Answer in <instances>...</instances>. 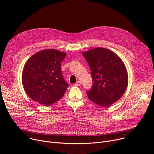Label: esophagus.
<instances>
[{"label": "esophagus", "instance_id": "obj_1", "mask_svg": "<svg viewBox=\"0 0 154 154\" xmlns=\"http://www.w3.org/2000/svg\"><path fill=\"white\" fill-rule=\"evenodd\" d=\"M74 85H76V86H80V85H81V82H80V81H77Z\"/></svg>", "mask_w": 154, "mask_h": 154}]
</instances>
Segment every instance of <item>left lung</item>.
Masks as SVG:
<instances>
[{
    "label": "left lung",
    "mask_w": 154,
    "mask_h": 154,
    "mask_svg": "<svg viewBox=\"0 0 154 154\" xmlns=\"http://www.w3.org/2000/svg\"><path fill=\"white\" fill-rule=\"evenodd\" d=\"M91 71L92 86L87 91L88 98L101 107H108L119 100L126 91L128 75L119 57L104 48L82 53Z\"/></svg>",
    "instance_id": "1"
}]
</instances>
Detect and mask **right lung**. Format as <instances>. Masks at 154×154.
Instances as JSON below:
<instances>
[{
  "instance_id": "1",
  "label": "right lung",
  "mask_w": 154,
  "mask_h": 154,
  "mask_svg": "<svg viewBox=\"0 0 154 154\" xmlns=\"http://www.w3.org/2000/svg\"><path fill=\"white\" fill-rule=\"evenodd\" d=\"M66 54L55 49L40 51L24 66L22 80L27 94L32 100L51 106L60 100L69 85L65 81L60 65Z\"/></svg>"
}]
</instances>
